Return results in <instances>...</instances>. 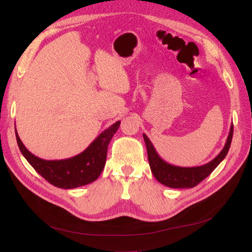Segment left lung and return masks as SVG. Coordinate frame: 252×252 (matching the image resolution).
I'll return each mask as SVG.
<instances>
[{
    "mask_svg": "<svg viewBox=\"0 0 252 252\" xmlns=\"http://www.w3.org/2000/svg\"><path fill=\"white\" fill-rule=\"evenodd\" d=\"M233 135V125L230 128L229 135L226 142L225 147L220 152V155L212 159L208 164L199 167H177L167 164L158 157L157 151L151 144L146 134H143L145 144H146L148 161L150 169L155 178L162 183L163 185L170 188H192L205 180L215 170L218 165L223 161L230 148Z\"/></svg>",
    "mask_w": 252,
    "mask_h": 252,
    "instance_id": "left-lung-1",
    "label": "left lung"
}]
</instances>
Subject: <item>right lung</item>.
Masks as SVG:
<instances>
[{"instance_id": "add662e5", "label": "right lung", "mask_w": 252, "mask_h": 252, "mask_svg": "<svg viewBox=\"0 0 252 252\" xmlns=\"http://www.w3.org/2000/svg\"><path fill=\"white\" fill-rule=\"evenodd\" d=\"M120 123L119 121L106 129L82 154L61 161H45L36 158L23 145L17 131L16 136L22 155L37 173L53 186L72 189L87 185L98 178L106 163L108 144L117 132Z\"/></svg>"}]
</instances>
